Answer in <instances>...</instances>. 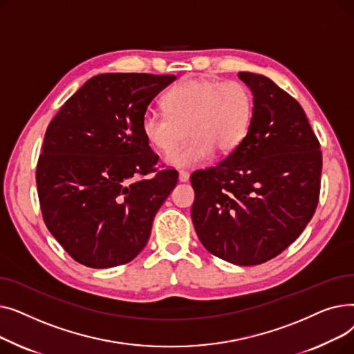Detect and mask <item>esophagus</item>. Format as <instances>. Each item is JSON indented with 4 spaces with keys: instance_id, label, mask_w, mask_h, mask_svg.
I'll return each mask as SVG.
<instances>
[{
    "instance_id": "esophagus-1",
    "label": "esophagus",
    "mask_w": 354,
    "mask_h": 354,
    "mask_svg": "<svg viewBox=\"0 0 354 354\" xmlns=\"http://www.w3.org/2000/svg\"><path fill=\"white\" fill-rule=\"evenodd\" d=\"M179 182H188L189 180V174L187 171H179Z\"/></svg>"
}]
</instances>
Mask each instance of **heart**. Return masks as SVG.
I'll return each mask as SVG.
<instances>
[{"mask_svg":"<svg viewBox=\"0 0 354 354\" xmlns=\"http://www.w3.org/2000/svg\"><path fill=\"white\" fill-rule=\"evenodd\" d=\"M165 113L149 110L142 118V135L162 153L177 144L180 127L192 140L165 158L176 169L195 167L214 151L230 155L247 136L252 118V96L239 82L188 79L165 93Z\"/></svg>","mask_w":354,"mask_h":354,"instance_id":"heart-1","label":"heart"}]
</instances>
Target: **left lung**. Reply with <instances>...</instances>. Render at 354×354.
<instances>
[{
    "instance_id": "8db88e82",
    "label": "left lung",
    "mask_w": 354,
    "mask_h": 354,
    "mask_svg": "<svg viewBox=\"0 0 354 354\" xmlns=\"http://www.w3.org/2000/svg\"><path fill=\"white\" fill-rule=\"evenodd\" d=\"M238 77L252 93L247 136L215 167L192 174L191 215L211 254L258 266L292 244L313 218L323 162L299 102L263 74Z\"/></svg>"
}]
</instances>
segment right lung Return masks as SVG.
Segmentation results:
<instances>
[{
    "label": "right lung",
    "mask_w": 354,
    "mask_h": 354,
    "mask_svg": "<svg viewBox=\"0 0 354 354\" xmlns=\"http://www.w3.org/2000/svg\"><path fill=\"white\" fill-rule=\"evenodd\" d=\"M175 76L104 73L87 80L50 122L37 165V191L51 235L77 263L111 268L146 247L153 218L178 172L153 176L159 158L142 118Z\"/></svg>",
    "instance_id": "obj_1"
}]
</instances>
